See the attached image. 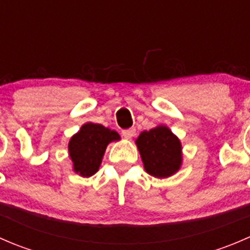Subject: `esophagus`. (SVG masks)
<instances>
[{"label":"esophagus","mask_w":250,"mask_h":250,"mask_svg":"<svg viewBox=\"0 0 250 250\" xmlns=\"http://www.w3.org/2000/svg\"><path fill=\"white\" fill-rule=\"evenodd\" d=\"M135 134V128H128V129L122 130V135L125 138V139H130V138L134 137Z\"/></svg>","instance_id":"1"}]
</instances>
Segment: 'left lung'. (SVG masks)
I'll use <instances>...</instances> for the list:
<instances>
[{"label": "left lung", "mask_w": 250, "mask_h": 250, "mask_svg": "<svg viewBox=\"0 0 250 250\" xmlns=\"http://www.w3.org/2000/svg\"><path fill=\"white\" fill-rule=\"evenodd\" d=\"M135 144L144 168L155 178H168L180 169L183 163L181 143L166 125L140 133Z\"/></svg>", "instance_id": "8db88e82"}]
</instances>
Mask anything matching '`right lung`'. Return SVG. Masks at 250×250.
Listing matches in <instances>:
<instances>
[{
  "label": "right lung",
  "instance_id": "1",
  "mask_svg": "<svg viewBox=\"0 0 250 250\" xmlns=\"http://www.w3.org/2000/svg\"><path fill=\"white\" fill-rule=\"evenodd\" d=\"M120 139L117 132L104 125L92 122L83 125L69 143V156L75 172L85 178L97 173L107 145Z\"/></svg>",
  "mask_w": 250,
  "mask_h": 250
}]
</instances>
